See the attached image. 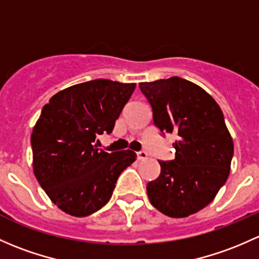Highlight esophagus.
<instances>
[{
  "mask_svg": "<svg viewBox=\"0 0 259 259\" xmlns=\"http://www.w3.org/2000/svg\"><path fill=\"white\" fill-rule=\"evenodd\" d=\"M138 159L139 160H145V159H148V154H146V151L145 150H140L138 152Z\"/></svg>",
  "mask_w": 259,
  "mask_h": 259,
  "instance_id": "obj_1",
  "label": "esophagus"
}]
</instances>
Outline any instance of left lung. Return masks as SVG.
<instances>
[{"instance_id":"1","label":"left lung","mask_w":259,"mask_h":259,"mask_svg":"<svg viewBox=\"0 0 259 259\" xmlns=\"http://www.w3.org/2000/svg\"><path fill=\"white\" fill-rule=\"evenodd\" d=\"M160 133L175 134V159L159 160V178L146 186L161 213L187 217L208 205L230 175L233 141L216 100L180 77L139 84Z\"/></svg>"}]
</instances>
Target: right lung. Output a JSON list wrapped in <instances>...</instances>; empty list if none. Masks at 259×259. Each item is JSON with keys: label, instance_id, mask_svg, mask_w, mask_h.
Here are the masks:
<instances>
[{"label": "right lung", "instance_id": "obj_1", "mask_svg": "<svg viewBox=\"0 0 259 259\" xmlns=\"http://www.w3.org/2000/svg\"><path fill=\"white\" fill-rule=\"evenodd\" d=\"M135 87L89 80L58 92L43 107L31 135L33 171L65 213L85 217L107 205L116 180L137 159L132 150L107 152L94 144L113 132Z\"/></svg>", "mask_w": 259, "mask_h": 259}]
</instances>
